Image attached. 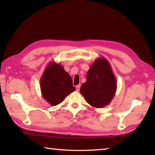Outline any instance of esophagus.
I'll return each instance as SVG.
<instances>
[{"label":"esophagus","instance_id":"esophagus-1","mask_svg":"<svg viewBox=\"0 0 155 155\" xmlns=\"http://www.w3.org/2000/svg\"><path fill=\"white\" fill-rule=\"evenodd\" d=\"M80 88H81V84H78L77 87H76V90H77V91H79Z\"/></svg>","mask_w":155,"mask_h":155}]
</instances>
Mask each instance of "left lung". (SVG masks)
Here are the masks:
<instances>
[{"label":"left lung","mask_w":155,"mask_h":155,"mask_svg":"<svg viewBox=\"0 0 155 155\" xmlns=\"http://www.w3.org/2000/svg\"><path fill=\"white\" fill-rule=\"evenodd\" d=\"M116 91L117 81L110 63L104 57L97 58L87 72L81 93L92 107L103 108L110 103Z\"/></svg>","instance_id":"left-lung-1"}]
</instances>
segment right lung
Here are the masks:
<instances>
[{
  "label": "right lung",
  "instance_id": "right-lung-1",
  "mask_svg": "<svg viewBox=\"0 0 155 155\" xmlns=\"http://www.w3.org/2000/svg\"><path fill=\"white\" fill-rule=\"evenodd\" d=\"M42 97L51 106L61 103L67 95L76 90L71 76L61 64L51 62L45 68L40 80Z\"/></svg>",
  "mask_w": 155,
  "mask_h": 155
}]
</instances>
